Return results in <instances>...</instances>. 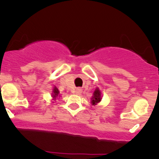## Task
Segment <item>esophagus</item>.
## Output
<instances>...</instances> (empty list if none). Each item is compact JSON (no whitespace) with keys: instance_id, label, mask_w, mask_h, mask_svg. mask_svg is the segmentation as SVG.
Listing matches in <instances>:
<instances>
[{"instance_id":"esophagus-1","label":"esophagus","mask_w":159,"mask_h":159,"mask_svg":"<svg viewBox=\"0 0 159 159\" xmlns=\"http://www.w3.org/2000/svg\"><path fill=\"white\" fill-rule=\"evenodd\" d=\"M75 93L76 94H78V95H80L82 93V90L81 88H77L75 90Z\"/></svg>"}]
</instances>
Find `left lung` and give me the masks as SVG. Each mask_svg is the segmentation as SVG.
Here are the masks:
<instances>
[{"label": "left lung", "instance_id": "8db88e82", "mask_svg": "<svg viewBox=\"0 0 159 159\" xmlns=\"http://www.w3.org/2000/svg\"><path fill=\"white\" fill-rule=\"evenodd\" d=\"M92 104L93 105H96L98 102H99L101 101L102 97H101V92L100 90L97 88L96 90L94 91L93 96L92 98Z\"/></svg>", "mask_w": 159, "mask_h": 159}]
</instances>
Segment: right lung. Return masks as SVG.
Listing matches in <instances>:
<instances>
[{
  "instance_id": "obj_1",
  "label": "right lung",
  "mask_w": 159,
  "mask_h": 159,
  "mask_svg": "<svg viewBox=\"0 0 159 159\" xmlns=\"http://www.w3.org/2000/svg\"><path fill=\"white\" fill-rule=\"evenodd\" d=\"M59 95V90H57V87H54V90H53V93H52V96L54 98H56L57 96H58Z\"/></svg>"
}]
</instances>
